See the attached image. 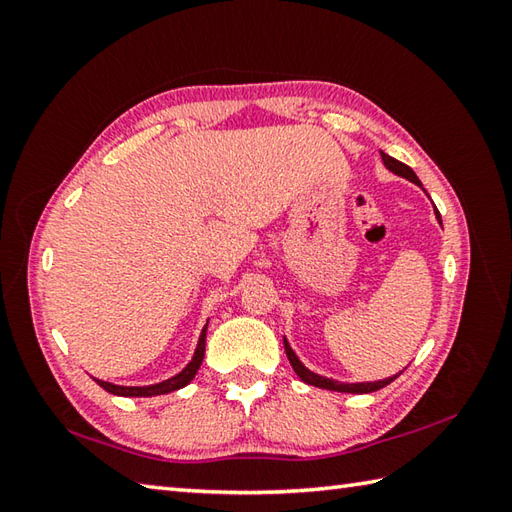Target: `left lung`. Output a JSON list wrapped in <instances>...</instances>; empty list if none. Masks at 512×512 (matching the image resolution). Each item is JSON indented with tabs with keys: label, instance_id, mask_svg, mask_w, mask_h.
I'll list each match as a JSON object with an SVG mask.
<instances>
[{
	"label": "left lung",
	"instance_id": "8db88e82",
	"mask_svg": "<svg viewBox=\"0 0 512 512\" xmlns=\"http://www.w3.org/2000/svg\"><path fill=\"white\" fill-rule=\"evenodd\" d=\"M380 156H383L385 167H387L391 173H396V176H400V178H407L409 182H413V184H418V187H422V182L418 180L416 173H413V169H411V167H407L405 162H400V160H396V158L387 156L385 151H380ZM436 217H438V222L442 224L438 209H436ZM284 347H286V356H288V361H290L292 369H295L297 376L303 380V383L314 385V387H321V389L343 391V394H369V391H376V389H383V387H387V385L391 383V380H396V378L400 376V374H396V376H389V378H385V380H376V383H339V380H332V378H325V376H319V374L310 372V369L299 361V356H297L295 352H292V347H290V343H288L286 339H284Z\"/></svg>",
	"mask_w": 512,
	"mask_h": 512
}]
</instances>
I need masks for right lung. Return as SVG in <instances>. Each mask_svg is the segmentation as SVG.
I'll use <instances>...</instances> for the list:
<instances>
[{
    "label": "right lung",
    "mask_w": 512,
    "mask_h": 512,
    "mask_svg": "<svg viewBox=\"0 0 512 512\" xmlns=\"http://www.w3.org/2000/svg\"><path fill=\"white\" fill-rule=\"evenodd\" d=\"M206 325H209V321H206ZM206 325L202 328V334H200V341H198V347H195L193 352V358L187 363V367L182 369L180 374L171 376L167 380H162V383H156V385H145V387H125V385H114V383H107V380H99L94 378L96 383H99L105 391H110V394L114 396H129V398H149V396H160V394H171V391L176 389H182L184 385H189L193 376L198 374V369L204 361V345H206Z\"/></svg>",
    "instance_id": "add662e5"
}]
</instances>
